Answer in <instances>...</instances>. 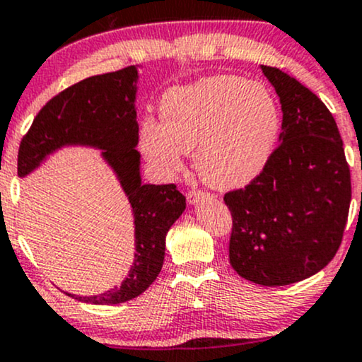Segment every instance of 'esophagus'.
Returning a JSON list of instances; mask_svg holds the SVG:
<instances>
[{
	"label": "esophagus",
	"instance_id": "1",
	"mask_svg": "<svg viewBox=\"0 0 362 362\" xmlns=\"http://www.w3.org/2000/svg\"><path fill=\"white\" fill-rule=\"evenodd\" d=\"M206 192H202L201 189H197V187H194V189H190L189 192H187V201L190 202V204H195V202L199 201L201 197H204Z\"/></svg>",
	"mask_w": 362,
	"mask_h": 362
}]
</instances>
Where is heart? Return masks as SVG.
<instances>
[{
  "instance_id": "b5f03b06",
  "label": "heart",
  "mask_w": 362,
  "mask_h": 362,
  "mask_svg": "<svg viewBox=\"0 0 362 362\" xmlns=\"http://www.w3.org/2000/svg\"><path fill=\"white\" fill-rule=\"evenodd\" d=\"M160 117L141 124L144 156L163 172H175L184 153H194L199 175L216 189L242 187L259 175L276 148L281 120L271 91L240 76H211L168 90Z\"/></svg>"
}]
</instances>
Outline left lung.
<instances>
[{"label":"left lung","instance_id":"8db88e82","mask_svg":"<svg viewBox=\"0 0 362 362\" xmlns=\"http://www.w3.org/2000/svg\"><path fill=\"white\" fill-rule=\"evenodd\" d=\"M262 71L279 95L281 143L250 184L224 194L233 219L230 264L255 284L286 286L322 271L337 253L351 170L325 103L279 68Z\"/></svg>","mask_w":362,"mask_h":362}]
</instances>
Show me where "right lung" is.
<instances>
[{"mask_svg":"<svg viewBox=\"0 0 362 362\" xmlns=\"http://www.w3.org/2000/svg\"><path fill=\"white\" fill-rule=\"evenodd\" d=\"M134 66L86 78L51 98L35 115L18 149V175L64 144H90L117 173L129 195L136 224V259L120 288L98 296H74L91 305H119L144 293L163 267L165 236L185 209L175 184H141ZM71 296V294H68Z\"/></svg>","mask_w":362,"mask_h":362,"instance_id":"add662e5","label":"right lung"}]
</instances>
